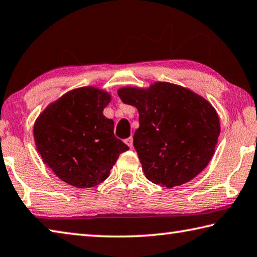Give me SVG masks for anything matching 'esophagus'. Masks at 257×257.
Instances as JSON below:
<instances>
[{"mask_svg":"<svg viewBox=\"0 0 257 257\" xmlns=\"http://www.w3.org/2000/svg\"><path fill=\"white\" fill-rule=\"evenodd\" d=\"M126 145H127L130 148H133V139L132 138H127V139H125V141H124Z\"/></svg>","mask_w":257,"mask_h":257,"instance_id":"esophagus-1","label":"esophagus"}]
</instances>
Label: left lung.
Wrapping results in <instances>:
<instances>
[{
	"instance_id": "left-lung-1",
	"label": "left lung",
	"mask_w": 257,
	"mask_h": 257,
	"mask_svg": "<svg viewBox=\"0 0 257 257\" xmlns=\"http://www.w3.org/2000/svg\"><path fill=\"white\" fill-rule=\"evenodd\" d=\"M118 96L139 110L140 126L133 145L149 181L168 188L179 186L208 166L220 123L204 98L167 82L155 83L148 90L123 88Z\"/></svg>"
}]
</instances>
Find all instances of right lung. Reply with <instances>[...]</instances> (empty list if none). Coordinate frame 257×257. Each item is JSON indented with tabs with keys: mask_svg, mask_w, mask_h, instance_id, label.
Listing matches in <instances>:
<instances>
[{
	"mask_svg": "<svg viewBox=\"0 0 257 257\" xmlns=\"http://www.w3.org/2000/svg\"><path fill=\"white\" fill-rule=\"evenodd\" d=\"M110 96L85 87L72 90L49 105L34 126L43 161L70 185L88 188L109 176L117 158L128 147L114 134V121L102 110Z\"/></svg>",
	"mask_w": 257,
	"mask_h": 257,
	"instance_id": "1",
	"label": "right lung"
}]
</instances>
